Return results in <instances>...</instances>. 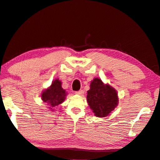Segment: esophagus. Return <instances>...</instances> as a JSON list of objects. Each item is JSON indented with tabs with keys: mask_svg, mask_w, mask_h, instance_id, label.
I'll use <instances>...</instances> for the list:
<instances>
[{
	"mask_svg": "<svg viewBox=\"0 0 160 160\" xmlns=\"http://www.w3.org/2000/svg\"><path fill=\"white\" fill-rule=\"evenodd\" d=\"M75 94H77V95H80V96H82L84 94V91L83 90H79V91H77L75 92Z\"/></svg>",
	"mask_w": 160,
	"mask_h": 160,
	"instance_id": "obj_1",
	"label": "esophagus"
}]
</instances>
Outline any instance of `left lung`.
<instances>
[{
	"label": "left lung",
	"mask_w": 160,
	"mask_h": 160,
	"mask_svg": "<svg viewBox=\"0 0 160 160\" xmlns=\"http://www.w3.org/2000/svg\"><path fill=\"white\" fill-rule=\"evenodd\" d=\"M90 87L87 102L94 116L99 118L108 116L118 104L117 91L98 78L91 81Z\"/></svg>",
	"instance_id": "1"
}]
</instances>
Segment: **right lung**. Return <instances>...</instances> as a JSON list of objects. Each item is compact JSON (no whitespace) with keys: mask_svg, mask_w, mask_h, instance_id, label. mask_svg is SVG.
<instances>
[{"mask_svg":"<svg viewBox=\"0 0 160 160\" xmlns=\"http://www.w3.org/2000/svg\"><path fill=\"white\" fill-rule=\"evenodd\" d=\"M61 81L56 78L52 81L51 85L43 90L41 93L42 101L48 105V109L53 112L55 108L63 103L67 96V92L62 88Z\"/></svg>","mask_w":160,"mask_h":160,"instance_id":"1","label":"right lung"}]
</instances>
